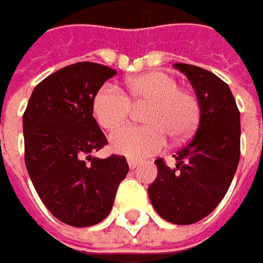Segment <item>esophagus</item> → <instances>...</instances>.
<instances>
[{
	"instance_id": "34e87169",
	"label": "esophagus",
	"mask_w": 263,
	"mask_h": 263,
	"mask_svg": "<svg viewBox=\"0 0 263 263\" xmlns=\"http://www.w3.org/2000/svg\"><path fill=\"white\" fill-rule=\"evenodd\" d=\"M127 163H128V167L133 171V169H136L138 167V161L136 160H133V159H127Z\"/></svg>"
}]
</instances>
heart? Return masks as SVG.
I'll return each mask as SVG.
<instances>
[{
  "label": "heart",
  "mask_w": 263,
  "mask_h": 263,
  "mask_svg": "<svg viewBox=\"0 0 263 263\" xmlns=\"http://www.w3.org/2000/svg\"><path fill=\"white\" fill-rule=\"evenodd\" d=\"M127 89L130 97L115 85H104L92 104L96 120L106 130L121 125L130 117L132 101L136 106L149 104L143 114V121L148 125H127L110 133L109 146L114 153L142 159L163 149L167 143V133L174 139H181L196 127V99L190 92L181 91L172 76L163 71H148L132 78Z\"/></svg>",
  "instance_id": "heart-1"
}]
</instances>
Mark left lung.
Segmentation results:
<instances>
[{"mask_svg":"<svg viewBox=\"0 0 263 263\" xmlns=\"http://www.w3.org/2000/svg\"><path fill=\"white\" fill-rule=\"evenodd\" d=\"M174 67L196 91L199 124L193 139L174 156L175 167L156 160L157 178L148 187V196L166 221L192 224L216 210L234 179L241 124L229 85L200 67L182 63Z\"/></svg>","mask_w":263,"mask_h":263,"instance_id":"8db88e82","label":"left lung"}]
</instances>
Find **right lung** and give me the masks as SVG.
Segmentation results:
<instances>
[{
  "instance_id": "add662e5",
  "label": "right lung",
  "mask_w": 263,
  "mask_h": 263,
  "mask_svg": "<svg viewBox=\"0 0 263 263\" xmlns=\"http://www.w3.org/2000/svg\"><path fill=\"white\" fill-rule=\"evenodd\" d=\"M115 74L96 63L64 67L34 88L22 118L32 185L47 210L74 228L94 226L109 216L128 172L122 156L92 157L107 143L92 117L94 97Z\"/></svg>"
}]
</instances>
